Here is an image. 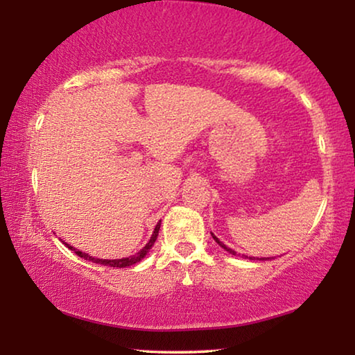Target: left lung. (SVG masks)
<instances>
[{"mask_svg":"<svg viewBox=\"0 0 355 355\" xmlns=\"http://www.w3.org/2000/svg\"><path fill=\"white\" fill-rule=\"evenodd\" d=\"M211 236H213V239H215V241L218 242V244H220V245L223 247V249H225V250H227V252H230V254H232V255H236V252H234V250H231V249H230V247H226L225 244H223V242H221L220 239H218V237H216L215 234H211ZM250 260H252V257H250ZM260 260H266V259H260Z\"/></svg>","mask_w":355,"mask_h":355,"instance_id":"1","label":"left lung"}]
</instances>
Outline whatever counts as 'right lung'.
<instances>
[{"label":"right lung","mask_w":355,"mask_h":355,"mask_svg":"<svg viewBox=\"0 0 355 355\" xmlns=\"http://www.w3.org/2000/svg\"><path fill=\"white\" fill-rule=\"evenodd\" d=\"M159 225H162V221H158V225L155 226L153 234H152V237H150V241L147 242V244H145L144 249H140L135 255L125 257V259H118V260H103V259H95V257H90L89 254H84V252H80V250L74 249V247L69 245V244H66V242H64V245L67 247V249L74 250V254H76V255H79L80 259L90 260V261H94V263H100V265H106V266H113V268H125V266L135 265V263H137V261H140V260L144 259L145 255H147V252H148L150 249H152V245L155 244V241H157V237H158V231H159Z\"/></svg>","instance_id":"right-lung-1"}]
</instances>
